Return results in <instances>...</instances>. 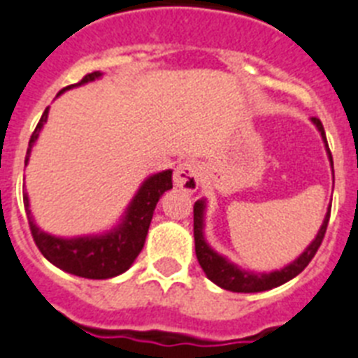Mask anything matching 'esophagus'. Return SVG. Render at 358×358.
Segmentation results:
<instances>
[{
	"instance_id": "esophagus-1",
	"label": "esophagus",
	"mask_w": 358,
	"mask_h": 358,
	"mask_svg": "<svg viewBox=\"0 0 358 358\" xmlns=\"http://www.w3.org/2000/svg\"><path fill=\"white\" fill-rule=\"evenodd\" d=\"M174 185L185 193H194L200 185V165H198V162H180L174 169Z\"/></svg>"
}]
</instances>
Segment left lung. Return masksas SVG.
Segmentation results:
<instances>
[{
	"mask_svg": "<svg viewBox=\"0 0 358 358\" xmlns=\"http://www.w3.org/2000/svg\"><path fill=\"white\" fill-rule=\"evenodd\" d=\"M311 122L317 125L318 133L322 136L324 143H326V151L329 155V162L333 165L331 152H329V147H327L326 133H324L322 122L318 118H311ZM194 251H196L198 264L202 266L203 273L207 275V278L211 282H215L216 286H220L222 289L235 291V293H260V291L273 289V287H278L282 284H286L287 280L295 278L299 273H302L306 269L311 258L315 257V253L318 251L320 244H322L324 235H326L327 222H329V213H331V206L327 209L326 218H324L320 229H318L317 236L311 244L306 248V251L300 255L296 260L289 264V266L282 267L278 271L271 273H253L245 271V269H240L238 266H235L233 262H229L227 258L222 257L211 249V245L207 244L206 238H203V213H206V200H198L194 202Z\"/></svg>",
	"mask_w": 358,
	"mask_h": 358,
	"instance_id": "1",
	"label": "left lung"
}]
</instances>
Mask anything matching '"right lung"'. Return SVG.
Returning <instances> with one entry per match:
<instances>
[{"instance_id": "right-lung-1", "label": "right lung", "mask_w": 358, "mask_h": 358, "mask_svg": "<svg viewBox=\"0 0 358 358\" xmlns=\"http://www.w3.org/2000/svg\"><path fill=\"white\" fill-rule=\"evenodd\" d=\"M98 78H101L100 71L91 72V74L83 76L80 83L69 85L65 89L94 82ZM47 116H49V107L41 114V120L38 122L34 133L29 140L25 165L29 164L32 147L40 136L41 129L47 122ZM169 189H173V171L167 169L152 174L140 185L138 193L129 203L127 211L122 216V222L114 229H110L109 233H103V235L74 236V238H59V236H52L41 231L31 215L27 193L23 194V203H25V211L29 215L32 238H34L41 255L50 264H54L63 271L71 273V275L92 278V280H103V278L122 275L123 271H127L129 267L133 266V262L143 249V244H145L147 231L151 225L156 203H158L162 194Z\"/></svg>"}]
</instances>
